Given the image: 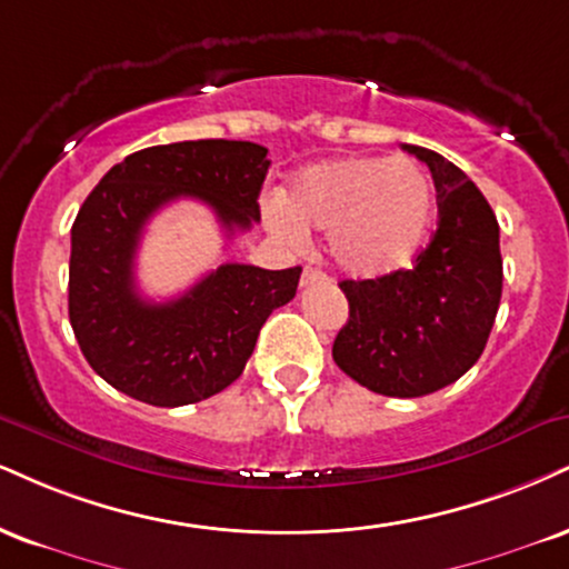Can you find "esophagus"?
Wrapping results in <instances>:
<instances>
[{
  "instance_id": "obj_1",
  "label": "esophagus",
  "mask_w": 569,
  "mask_h": 569,
  "mask_svg": "<svg viewBox=\"0 0 569 569\" xmlns=\"http://www.w3.org/2000/svg\"><path fill=\"white\" fill-rule=\"evenodd\" d=\"M323 280H328L326 272L315 270V267H305V272H302V286H305V289H307V286H312V283H323Z\"/></svg>"
}]
</instances>
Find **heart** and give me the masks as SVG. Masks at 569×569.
I'll return each mask as SVG.
<instances>
[{
	"instance_id": "1",
	"label": "heart",
	"mask_w": 569,
	"mask_h": 569,
	"mask_svg": "<svg viewBox=\"0 0 569 569\" xmlns=\"http://www.w3.org/2000/svg\"><path fill=\"white\" fill-rule=\"evenodd\" d=\"M435 219L432 182L408 156H341L293 177L286 201L270 203V224L299 243L305 228L331 232L341 270L376 278L419 254Z\"/></svg>"
}]
</instances>
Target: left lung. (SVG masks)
Returning <instances> with one entry per match:
<instances>
[{"label": "left lung", "instance_id": "8db88e82", "mask_svg": "<svg viewBox=\"0 0 569 569\" xmlns=\"http://www.w3.org/2000/svg\"><path fill=\"white\" fill-rule=\"evenodd\" d=\"M437 188V230L408 270L341 280L350 318L333 360L376 395L421 397L480 360L503 289L498 219L475 182L435 150L402 146Z\"/></svg>", "mask_w": 569, "mask_h": 569}]
</instances>
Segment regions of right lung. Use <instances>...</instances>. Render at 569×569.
<instances>
[{
  "label": "right lung",
  "mask_w": 569,
  "mask_h": 569,
  "mask_svg": "<svg viewBox=\"0 0 569 569\" xmlns=\"http://www.w3.org/2000/svg\"><path fill=\"white\" fill-rule=\"evenodd\" d=\"M267 148L188 140L127 156L81 203L71 228L68 318L92 371L159 408L201 402L243 373L259 328L297 293L302 267L228 262L169 302L142 299L134 257L156 211L198 198L232 236L259 219Z\"/></svg>",
  "instance_id": "add662e5"
}]
</instances>
